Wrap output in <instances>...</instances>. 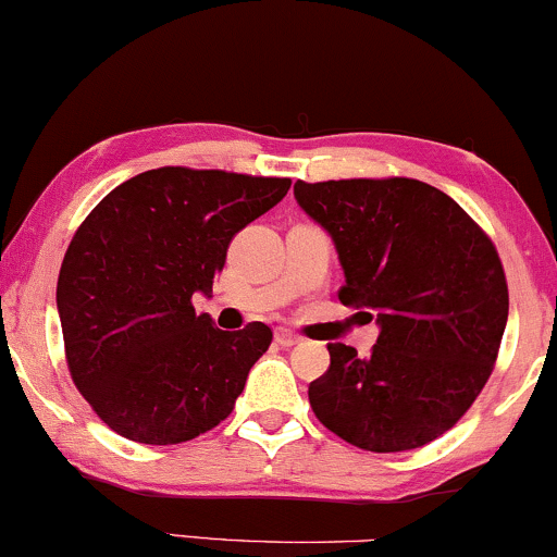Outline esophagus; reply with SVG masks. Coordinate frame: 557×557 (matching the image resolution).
Wrapping results in <instances>:
<instances>
[{
    "label": "esophagus",
    "mask_w": 557,
    "mask_h": 557,
    "mask_svg": "<svg viewBox=\"0 0 557 557\" xmlns=\"http://www.w3.org/2000/svg\"><path fill=\"white\" fill-rule=\"evenodd\" d=\"M274 343L283 345V348H293V345H298V343H300V337L296 335V332H290V330H283V327H280L277 332H274Z\"/></svg>",
    "instance_id": "34e87169"
}]
</instances>
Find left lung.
Returning <instances> with one entry per match:
<instances>
[{
  "label": "left lung",
  "mask_w": 557,
  "mask_h": 557,
  "mask_svg": "<svg viewBox=\"0 0 557 557\" xmlns=\"http://www.w3.org/2000/svg\"><path fill=\"white\" fill-rule=\"evenodd\" d=\"M293 194L335 240L341 304L380 324L367 359L327 343L330 369L309 385L317 419L361 450L432 443L497 361L508 283L495 243L450 196L411 177L298 181Z\"/></svg>",
  "instance_id": "obj_1"
}]
</instances>
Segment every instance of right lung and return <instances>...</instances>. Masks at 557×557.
Instances as JSON below:
<instances>
[{
    "label": "right lung",
    "instance_id": "right-lung-1",
    "mask_svg": "<svg viewBox=\"0 0 557 557\" xmlns=\"http://www.w3.org/2000/svg\"><path fill=\"white\" fill-rule=\"evenodd\" d=\"M287 177L159 168L110 190L70 240L57 309L70 376L96 417L144 445H177L233 413L272 343L196 314L230 240L270 212Z\"/></svg>",
    "mask_w": 557,
    "mask_h": 557
}]
</instances>
